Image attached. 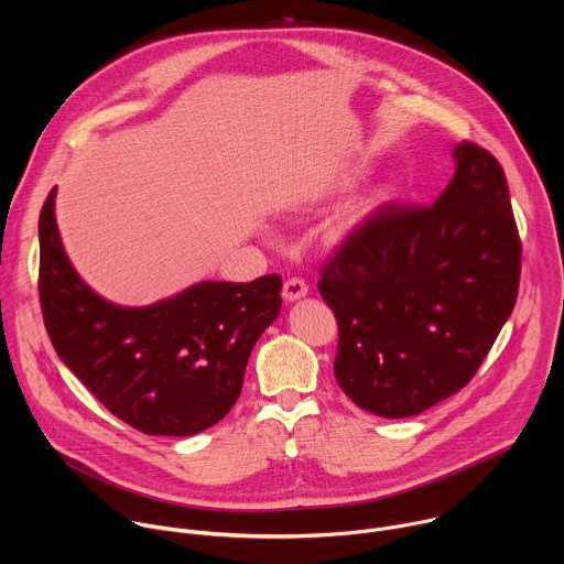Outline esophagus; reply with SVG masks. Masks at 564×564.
I'll return each mask as SVG.
<instances>
[{
	"instance_id": "obj_1",
	"label": "esophagus",
	"mask_w": 564,
	"mask_h": 564,
	"mask_svg": "<svg viewBox=\"0 0 564 564\" xmlns=\"http://www.w3.org/2000/svg\"><path fill=\"white\" fill-rule=\"evenodd\" d=\"M305 294H307V283L303 279L292 276V279H288L283 283V299L285 301H296V299H301Z\"/></svg>"
}]
</instances>
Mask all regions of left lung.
<instances>
[{
	"label": "left lung",
	"mask_w": 564,
	"mask_h": 564,
	"mask_svg": "<svg viewBox=\"0 0 564 564\" xmlns=\"http://www.w3.org/2000/svg\"><path fill=\"white\" fill-rule=\"evenodd\" d=\"M433 205L383 203L321 268L339 326L335 375L355 404L411 417L462 390L516 305L522 243L498 158L475 142Z\"/></svg>",
	"instance_id": "1"
}]
</instances>
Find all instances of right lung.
Wrapping results in <instances>:
<instances>
[{
  "instance_id": "obj_1",
  "label": "right lung",
  "mask_w": 564,
  "mask_h": 564,
  "mask_svg": "<svg viewBox=\"0 0 564 564\" xmlns=\"http://www.w3.org/2000/svg\"><path fill=\"white\" fill-rule=\"evenodd\" d=\"M55 189L40 212V305L57 357L102 406L147 435L185 437L220 422L250 352L281 310V276L196 283L147 307L98 296L68 263Z\"/></svg>"
}]
</instances>
